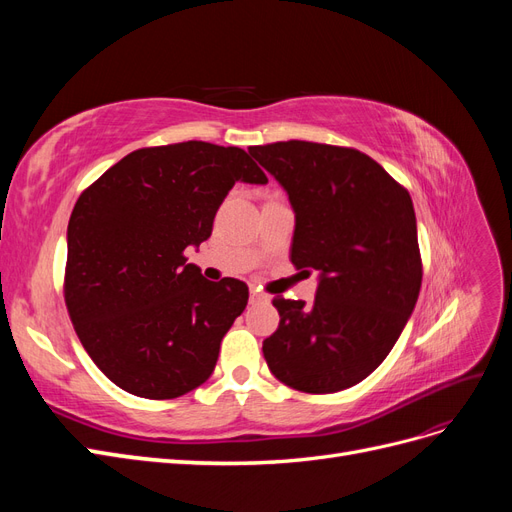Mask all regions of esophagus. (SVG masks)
Instances as JSON below:
<instances>
[{
    "instance_id": "1",
    "label": "esophagus",
    "mask_w": 512,
    "mask_h": 512,
    "mask_svg": "<svg viewBox=\"0 0 512 512\" xmlns=\"http://www.w3.org/2000/svg\"><path fill=\"white\" fill-rule=\"evenodd\" d=\"M250 301H252V303H269L271 297H269L267 292H262L260 288H252V290H250Z\"/></svg>"
}]
</instances>
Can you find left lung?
I'll list each match as a JSON object with an SVG mask.
<instances>
[{"label": "left lung", "instance_id": "1", "mask_svg": "<svg viewBox=\"0 0 512 512\" xmlns=\"http://www.w3.org/2000/svg\"><path fill=\"white\" fill-rule=\"evenodd\" d=\"M294 209L290 260L320 273L312 305L275 297L271 374L303 393L365 380L404 331L423 280L412 198L365 153L307 141L250 147Z\"/></svg>", "mask_w": 512, "mask_h": 512}]
</instances>
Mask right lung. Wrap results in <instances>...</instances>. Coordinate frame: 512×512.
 <instances>
[{"label": "right lung", "mask_w": 512, "mask_h": 512, "mask_svg": "<svg viewBox=\"0 0 512 512\" xmlns=\"http://www.w3.org/2000/svg\"><path fill=\"white\" fill-rule=\"evenodd\" d=\"M237 181L267 175L239 147L188 141L128 153L76 200L66 307L91 361L119 389L175 399L213 374L250 292L235 277L205 280L183 252L211 237Z\"/></svg>", "instance_id": "obj_1"}]
</instances>
